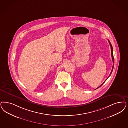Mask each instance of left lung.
Instances as JSON below:
<instances>
[{
    "label": "left lung",
    "instance_id": "left-lung-1",
    "mask_svg": "<svg viewBox=\"0 0 128 128\" xmlns=\"http://www.w3.org/2000/svg\"><path fill=\"white\" fill-rule=\"evenodd\" d=\"M108 42H109V44H110V48H111V55H112V62H113V63H114V54H113V48H112V44H110V42L109 41V40H108ZM114 64L113 65V66H112V71H111V72H110V74L109 75V76L107 78L106 80H107L108 78L110 76V75H111V74H112V70H113V69H114ZM106 81L102 83V84L101 85H100L99 87H98L97 88H96V89H97V88H100L101 86L102 85V84H104L105 82H106ZM95 89V90H96Z\"/></svg>",
    "mask_w": 128,
    "mask_h": 128
}]
</instances>
